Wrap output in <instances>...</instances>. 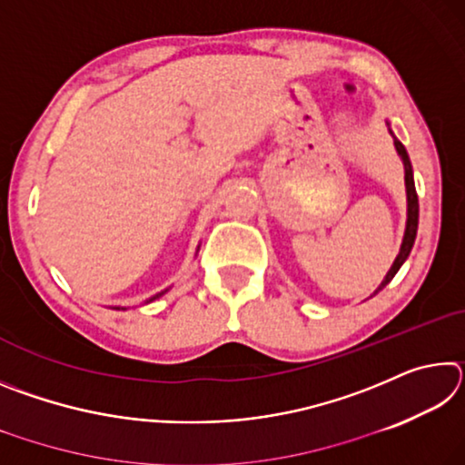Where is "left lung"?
Segmentation results:
<instances>
[{"label":"left lung","instance_id":"left-lung-1","mask_svg":"<svg viewBox=\"0 0 465 465\" xmlns=\"http://www.w3.org/2000/svg\"><path fill=\"white\" fill-rule=\"evenodd\" d=\"M391 133V131H390ZM393 137V133H391ZM393 145H396V152L398 155L402 157V163H404V183H406V201H408V217H406V232H404V240H402V246H400V252L396 256V261H393L391 269L385 274V279L381 281V285L377 287L375 293H380V291L388 285V282L396 277V272L400 271V266L406 262V258L411 256V250L414 246V240H416V230H419V196H416V188H414V176H412V163H411V157L406 153V147L400 143V141L393 137ZM373 293V295H375Z\"/></svg>","mask_w":465,"mask_h":465}]
</instances>
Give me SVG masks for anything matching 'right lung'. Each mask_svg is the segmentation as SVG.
I'll return each instance as SVG.
<instances>
[{
  "label": "right lung",
  "mask_w": 465,
  "mask_h": 465,
  "mask_svg": "<svg viewBox=\"0 0 465 465\" xmlns=\"http://www.w3.org/2000/svg\"><path fill=\"white\" fill-rule=\"evenodd\" d=\"M166 291H168V289H166ZM166 291H162V293H157V295H153L152 299H149V302H153V299H157V297H162L163 293H166ZM149 302H147V303H149ZM116 310H124V308H116Z\"/></svg>",
  "instance_id": "obj_1"
}]
</instances>
